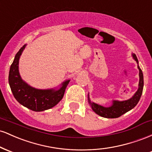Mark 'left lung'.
<instances>
[{"label": "left lung", "instance_id": "obj_1", "mask_svg": "<svg viewBox=\"0 0 152 152\" xmlns=\"http://www.w3.org/2000/svg\"><path fill=\"white\" fill-rule=\"evenodd\" d=\"M132 56H133L134 60L138 63L137 56L134 53L132 54ZM138 69L139 70V88H138L136 94L132 96V98L129 99V100L123 101V102L114 101L112 106H111L110 107H104V106L99 105V104L91 103L89 98H88V102L91 106L92 109L94 112L96 113L97 114L102 116V117L114 118L119 117L121 115L135 107L141 98L143 91V87H144V76H143L142 71L141 70L139 66H138Z\"/></svg>", "mask_w": 152, "mask_h": 152}]
</instances>
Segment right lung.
<instances>
[{
  "instance_id": "right-lung-1",
  "label": "right lung",
  "mask_w": 152,
  "mask_h": 152,
  "mask_svg": "<svg viewBox=\"0 0 152 152\" xmlns=\"http://www.w3.org/2000/svg\"><path fill=\"white\" fill-rule=\"evenodd\" d=\"M26 45L18 50L15 55L14 61L10 68L8 82L13 94L18 102L28 109L34 111H42L49 109L56 105L64 96L66 88L69 80L62 83L60 89L41 90L36 89L28 85L20 78L18 71L19 58Z\"/></svg>"
}]
</instances>
